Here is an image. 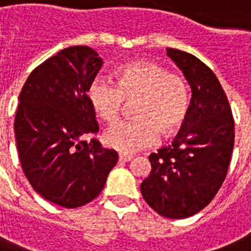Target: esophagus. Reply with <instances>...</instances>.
I'll return each instance as SVG.
<instances>
[{"label":"esophagus","instance_id":"34e87169","mask_svg":"<svg viewBox=\"0 0 251 251\" xmlns=\"http://www.w3.org/2000/svg\"><path fill=\"white\" fill-rule=\"evenodd\" d=\"M130 160H133V156H129V155H118V161L127 163V161Z\"/></svg>","mask_w":251,"mask_h":251}]
</instances>
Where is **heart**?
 <instances>
[{
    "instance_id": "1",
    "label": "heart",
    "mask_w": 251,
    "mask_h": 251,
    "mask_svg": "<svg viewBox=\"0 0 251 251\" xmlns=\"http://www.w3.org/2000/svg\"><path fill=\"white\" fill-rule=\"evenodd\" d=\"M87 100L98 117L114 124L131 102L134 117L120 122L104 134V145L122 153L151 147L159 135L178 133L190 109V87L177 73L151 61H133L114 73V83L94 78L87 86Z\"/></svg>"
}]
</instances>
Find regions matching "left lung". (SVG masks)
<instances>
[{"label": "left lung", "instance_id": "obj_1", "mask_svg": "<svg viewBox=\"0 0 251 251\" xmlns=\"http://www.w3.org/2000/svg\"><path fill=\"white\" fill-rule=\"evenodd\" d=\"M191 87L189 114L172 145L150 155L143 198L169 219H185L214 199L226 177L234 145V120L222 84L190 53L167 48Z\"/></svg>", "mask_w": 251, "mask_h": 251}]
</instances>
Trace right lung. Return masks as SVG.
<instances>
[{
    "label": "right lung",
    "mask_w": 251,
    "mask_h": 251,
    "mask_svg": "<svg viewBox=\"0 0 251 251\" xmlns=\"http://www.w3.org/2000/svg\"><path fill=\"white\" fill-rule=\"evenodd\" d=\"M90 47H69L40 64L25 80L14 121L22 169L37 194L65 208L95 199L117 164L96 139V114L87 86L102 65Z\"/></svg>",
    "instance_id": "obj_1"
}]
</instances>
